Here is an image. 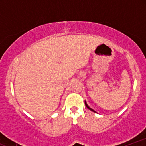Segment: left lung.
Segmentation results:
<instances>
[{
  "label": "left lung",
  "instance_id": "8db88e82",
  "mask_svg": "<svg viewBox=\"0 0 146 146\" xmlns=\"http://www.w3.org/2000/svg\"><path fill=\"white\" fill-rule=\"evenodd\" d=\"M84 102H85V105H86V106L87 107V108H88V109H89V110H91V111L94 112V113H96V112H95L94 110H93V109H92V108H90V107H89V106H88V104H86V101H85Z\"/></svg>",
  "mask_w": 146,
  "mask_h": 146
}]
</instances>
